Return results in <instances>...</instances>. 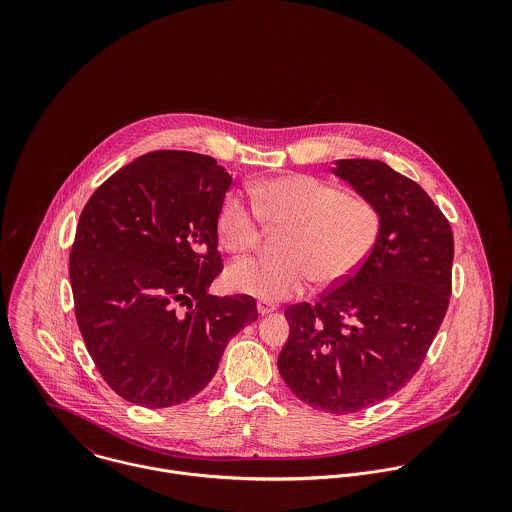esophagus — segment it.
<instances>
[{
	"label": "esophagus",
	"instance_id": "1",
	"mask_svg": "<svg viewBox=\"0 0 512 512\" xmlns=\"http://www.w3.org/2000/svg\"><path fill=\"white\" fill-rule=\"evenodd\" d=\"M256 307H258V313H260V315H268V313L276 311V305L270 303V301H258Z\"/></svg>",
	"mask_w": 512,
	"mask_h": 512
}]
</instances>
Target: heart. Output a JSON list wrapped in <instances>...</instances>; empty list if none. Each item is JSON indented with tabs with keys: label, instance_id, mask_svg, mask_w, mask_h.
<instances>
[{
	"label": "heart",
	"instance_id": "b5f03b06",
	"mask_svg": "<svg viewBox=\"0 0 512 512\" xmlns=\"http://www.w3.org/2000/svg\"><path fill=\"white\" fill-rule=\"evenodd\" d=\"M256 207L238 193L220 203V244L234 254L256 246L262 219L290 224L282 240V256L242 258L228 266V290L262 301H282L307 290L317 278L321 286L349 280L372 254L382 219L363 197L311 175H282L250 187Z\"/></svg>",
	"mask_w": 512,
	"mask_h": 512
}]
</instances>
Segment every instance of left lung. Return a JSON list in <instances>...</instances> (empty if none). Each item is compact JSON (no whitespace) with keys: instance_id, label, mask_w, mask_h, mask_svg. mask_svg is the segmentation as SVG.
<instances>
[{"instance_id":"1","label":"left lung","mask_w":512,"mask_h":512,"mask_svg":"<svg viewBox=\"0 0 512 512\" xmlns=\"http://www.w3.org/2000/svg\"><path fill=\"white\" fill-rule=\"evenodd\" d=\"M331 171L378 209L380 236L357 274L286 309L278 368L301 402L353 414L422 365L449 305L453 234L428 193L386 163L337 159Z\"/></svg>"}]
</instances>
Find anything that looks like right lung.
Here are the masks:
<instances>
[{
	"instance_id": "1",
	"label": "right lung",
	"mask_w": 512,
	"mask_h": 512,
	"mask_svg": "<svg viewBox=\"0 0 512 512\" xmlns=\"http://www.w3.org/2000/svg\"><path fill=\"white\" fill-rule=\"evenodd\" d=\"M230 185L211 155L159 149L118 169L82 209L69 258L76 323L102 378L132 404L199 394L228 341L258 319L250 295L209 293Z\"/></svg>"
}]
</instances>
